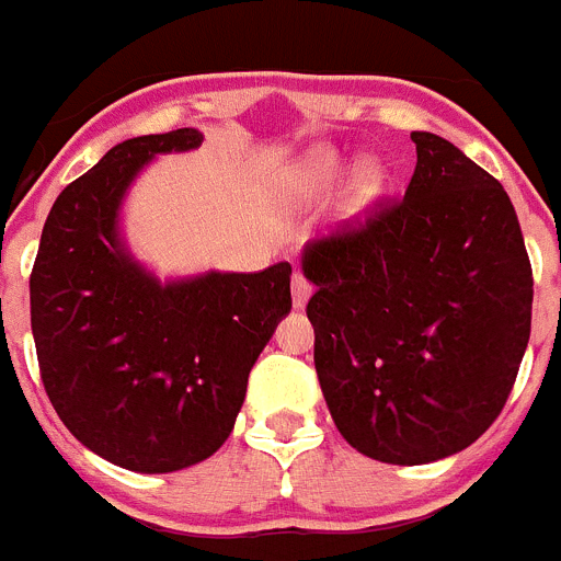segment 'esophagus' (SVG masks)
<instances>
[{"mask_svg": "<svg viewBox=\"0 0 561 561\" xmlns=\"http://www.w3.org/2000/svg\"><path fill=\"white\" fill-rule=\"evenodd\" d=\"M311 297V284L306 280L304 275H295L291 277V304H295V309H306V304H309Z\"/></svg>", "mask_w": 561, "mask_h": 561, "instance_id": "34e87169", "label": "esophagus"}]
</instances>
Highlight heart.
Masks as SVG:
<instances>
[{"label": "heart", "instance_id": "b5f03b06", "mask_svg": "<svg viewBox=\"0 0 561 561\" xmlns=\"http://www.w3.org/2000/svg\"><path fill=\"white\" fill-rule=\"evenodd\" d=\"M351 175L355 180L348 185L345 216L354 219L374 207L388 187V173L374 160L356 162L331 146H314L277 173L275 193L280 205L309 210V207L329 202Z\"/></svg>", "mask_w": 561, "mask_h": 561}]
</instances>
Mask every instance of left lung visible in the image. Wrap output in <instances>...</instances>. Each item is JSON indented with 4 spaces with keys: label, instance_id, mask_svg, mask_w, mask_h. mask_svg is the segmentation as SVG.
<instances>
[{
    "label": "left lung",
    "instance_id": "8db88e82",
    "mask_svg": "<svg viewBox=\"0 0 561 561\" xmlns=\"http://www.w3.org/2000/svg\"><path fill=\"white\" fill-rule=\"evenodd\" d=\"M404 199L311 241L314 368L342 438L381 463L449 458L492 427L531 336L534 277L508 193L413 131Z\"/></svg>",
    "mask_w": 561,
    "mask_h": 561
}]
</instances>
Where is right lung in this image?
<instances>
[{"instance_id": "right-lung-1", "label": "right lung", "mask_w": 561, "mask_h": 561, "mask_svg": "<svg viewBox=\"0 0 561 561\" xmlns=\"http://www.w3.org/2000/svg\"><path fill=\"white\" fill-rule=\"evenodd\" d=\"M199 128L123 140L61 191L30 275V325L58 419L128 472L202 463L232 433L247 379L291 311V266L160 277L123 232L128 191Z\"/></svg>"}]
</instances>
